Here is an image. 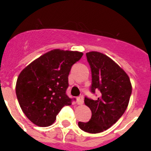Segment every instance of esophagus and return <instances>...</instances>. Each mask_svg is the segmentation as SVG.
<instances>
[{"instance_id":"obj_1","label":"esophagus","mask_w":151,"mask_h":151,"mask_svg":"<svg viewBox=\"0 0 151 151\" xmlns=\"http://www.w3.org/2000/svg\"><path fill=\"white\" fill-rule=\"evenodd\" d=\"M77 103H78V105H82L84 103V97L81 96H79L77 98Z\"/></svg>"}]
</instances>
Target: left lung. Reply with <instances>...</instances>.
<instances>
[{
    "mask_svg": "<svg viewBox=\"0 0 151 151\" xmlns=\"http://www.w3.org/2000/svg\"><path fill=\"white\" fill-rule=\"evenodd\" d=\"M86 56L92 70V92L99 89L101 94L96 100L85 97L92 117L88 122H79L78 126L86 132L99 133L115 124L126 110L132 84L126 72L106 55L89 52Z\"/></svg>",
    "mask_w": 151,
    "mask_h": 151,
    "instance_id": "1",
    "label": "left lung"
}]
</instances>
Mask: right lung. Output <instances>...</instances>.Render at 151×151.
<instances>
[{"label": "right lung", "mask_w": 151, "mask_h": 151, "mask_svg": "<svg viewBox=\"0 0 151 151\" xmlns=\"http://www.w3.org/2000/svg\"><path fill=\"white\" fill-rule=\"evenodd\" d=\"M77 51L53 49L25 67L17 78L15 93L20 107L34 124H52L72 99L66 94L71 66L82 57Z\"/></svg>", "instance_id": "right-lung-1"}]
</instances>
